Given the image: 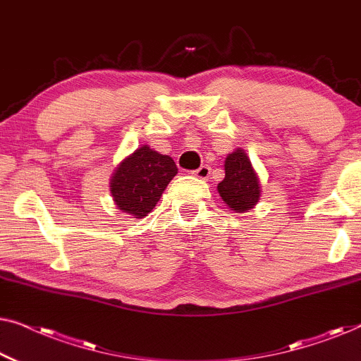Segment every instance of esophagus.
I'll return each instance as SVG.
<instances>
[{
	"label": "esophagus",
	"instance_id": "1",
	"mask_svg": "<svg viewBox=\"0 0 361 361\" xmlns=\"http://www.w3.org/2000/svg\"><path fill=\"white\" fill-rule=\"evenodd\" d=\"M192 174H194L195 177H199V179H202V180H207V179H209V176H210V167L209 166H200L199 169H195L194 172H192Z\"/></svg>",
	"mask_w": 361,
	"mask_h": 361
}]
</instances>
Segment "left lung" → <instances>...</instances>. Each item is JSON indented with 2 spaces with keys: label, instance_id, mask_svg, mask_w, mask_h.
<instances>
[{
  "label": "left lung",
  "instance_id": "8db88e82",
  "mask_svg": "<svg viewBox=\"0 0 361 361\" xmlns=\"http://www.w3.org/2000/svg\"><path fill=\"white\" fill-rule=\"evenodd\" d=\"M225 179L216 185L221 200L235 214H245L258 205L261 180L243 147H236L225 157Z\"/></svg>",
  "mask_w": 361,
  "mask_h": 361
}]
</instances>
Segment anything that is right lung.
Masks as SVG:
<instances>
[{"mask_svg": "<svg viewBox=\"0 0 361 361\" xmlns=\"http://www.w3.org/2000/svg\"><path fill=\"white\" fill-rule=\"evenodd\" d=\"M176 174L177 167L171 156L159 154L147 145L140 146L115 167L110 177V194L116 209L131 219H145Z\"/></svg>", "mask_w": 361, "mask_h": 361, "instance_id": "right-lung-1", "label": "right lung"}]
</instances>
